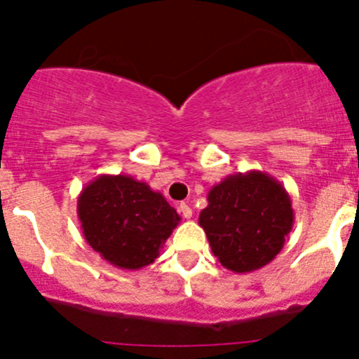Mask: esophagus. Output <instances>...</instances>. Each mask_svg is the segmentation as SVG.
I'll return each instance as SVG.
<instances>
[{
    "label": "esophagus",
    "mask_w": 359,
    "mask_h": 359,
    "mask_svg": "<svg viewBox=\"0 0 359 359\" xmlns=\"http://www.w3.org/2000/svg\"><path fill=\"white\" fill-rule=\"evenodd\" d=\"M179 212L182 213L184 219H191V217H193V208H191V206L187 205V203H180V205H179Z\"/></svg>",
    "instance_id": "1"
}]
</instances>
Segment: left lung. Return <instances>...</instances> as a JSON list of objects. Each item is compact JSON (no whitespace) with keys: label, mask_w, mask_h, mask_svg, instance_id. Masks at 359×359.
Wrapping results in <instances>:
<instances>
[{"label":"left lung","mask_w":359,"mask_h":359,"mask_svg":"<svg viewBox=\"0 0 359 359\" xmlns=\"http://www.w3.org/2000/svg\"><path fill=\"white\" fill-rule=\"evenodd\" d=\"M206 200L198 222L226 269L252 273L281 252L295 217L280 180L260 170L233 173L215 184Z\"/></svg>","instance_id":"1"}]
</instances>
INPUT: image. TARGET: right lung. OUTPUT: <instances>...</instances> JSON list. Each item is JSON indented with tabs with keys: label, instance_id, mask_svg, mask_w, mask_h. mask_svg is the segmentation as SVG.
Masks as SVG:
<instances>
[{
	"label": "right lung",
	"instance_id": "right-lung-1",
	"mask_svg": "<svg viewBox=\"0 0 359 359\" xmlns=\"http://www.w3.org/2000/svg\"><path fill=\"white\" fill-rule=\"evenodd\" d=\"M83 234L104 260L139 271L158 259L180 215L146 182L130 175H99L78 196Z\"/></svg>",
	"mask_w": 359,
	"mask_h": 359
}]
</instances>
